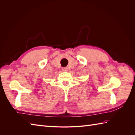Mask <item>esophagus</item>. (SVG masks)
<instances>
[{"mask_svg": "<svg viewBox=\"0 0 135 135\" xmlns=\"http://www.w3.org/2000/svg\"><path fill=\"white\" fill-rule=\"evenodd\" d=\"M62 71H68V69L67 68H62Z\"/></svg>", "mask_w": 135, "mask_h": 135, "instance_id": "1", "label": "esophagus"}]
</instances>
